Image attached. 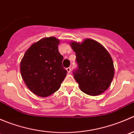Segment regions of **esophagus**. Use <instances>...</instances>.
<instances>
[{
	"label": "esophagus",
	"mask_w": 134,
	"mask_h": 134,
	"mask_svg": "<svg viewBox=\"0 0 134 134\" xmlns=\"http://www.w3.org/2000/svg\"><path fill=\"white\" fill-rule=\"evenodd\" d=\"M66 69H67V72H68V73H70V72H71V67H67Z\"/></svg>",
	"instance_id": "34e87169"
}]
</instances>
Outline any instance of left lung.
<instances>
[{
    "instance_id": "1",
    "label": "left lung",
    "mask_w": 134,
    "mask_h": 134,
    "mask_svg": "<svg viewBox=\"0 0 134 134\" xmlns=\"http://www.w3.org/2000/svg\"><path fill=\"white\" fill-rule=\"evenodd\" d=\"M76 53L78 69L74 77L82 92L97 96L108 89L115 74L113 59L98 41L84 39L82 43L70 42Z\"/></svg>"
}]
</instances>
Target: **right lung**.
Here are the masks:
<instances>
[{
	"label": "right lung",
	"mask_w": 134,
	"mask_h": 134,
	"mask_svg": "<svg viewBox=\"0 0 134 134\" xmlns=\"http://www.w3.org/2000/svg\"><path fill=\"white\" fill-rule=\"evenodd\" d=\"M60 41L43 37L33 43L21 59L20 71L28 88L38 97H47L59 90L67 75L58 51Z\"/></svg>",
	"instance_id": "obj_1"
}]
</instances>
